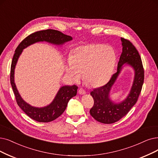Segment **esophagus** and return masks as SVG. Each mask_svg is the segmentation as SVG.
I'll return each mask as SVG.
<instances>
[{
    "label": "esophagus",
    "instance_id": "34e87169",
    "mask_svg": "<svg viewBox=\"0 0 158 158\" xmlns=\"http://www.w3.org/2000/svg\"><path fill=\"white\" fill-rule=\"evenodd\" d=\"M78 93L80 94H85L86 93V92L84 89H82V88H80V89L78 90Z\"/></svg>",
    "mask_w": 158,
    "mask_h": 158
}]
</instances>
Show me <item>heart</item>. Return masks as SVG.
I'll return each mask as SVG.
<instances>
[{
    "mask_svg": "<svg viewBox=\"0 0 158 158\" xmlns=\"http://www.w3.org/2000/svg\"><path fill=\"white\" fill-rule=\"evenodd\" d=\"M116 62L114 50L100 44H89L74 49L65 71L74 81L83 76L87 84L93 87L104 85L110 79Z\"/></svg>",
    "mask_w": 158,
    "mask_h": 158,
    "instance_id": "obj_1",
    "label": "heart"
}]
</instances>
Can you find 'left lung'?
I'll return each instance as SVG.
<instances>
[{
	"label": "left lung",
	"instance_id": "1",
	"mask_svg": "<svg viewBox=\"0 0 158 158\" xmlns=\"http://www.w3.org/2000/svg\"><path fill=\"white\" fill-rule=\"evenodd\" d=\"M121 40L123 52L118 63L117 73L113 74L106 85L94 89L90 93L94 100L90 114L96 121L104 124L114 123L127 114L135 104L144 82V69L139 54L130 41L122 37ZM125 65H130L134 69V81L127 98L117 103L110 100V91Z\"/></svg>",
	"mask_w": 158,
	"mask_h": 158
}]
</instances>
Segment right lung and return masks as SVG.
<instances>
[{
	"label": "right lung",
	"instance_id": "right-lung-1",
	"mask_svg": "<svg viewBox=\"0 0 158 158\" xmlns=\"http://www.w3.org/2000/svg\"><path fill=\"white\" fill-rule=\"evenodd\" d=\"M73 40V37L56 30L48 29L38 31L29 35L23 40L17 47L12 59L10 71V82L15 96L18 106L26 114L40 123H48L59 117L65 110L69 101L77 95L78 87L64 85L60 88L52 102L47 106L37 108L30 105L22 98L15 85L14 80L15 69L18 59L23 49L37 42H48L55 45H62L66 42Z\"/></svg>",
	"mask_w": 158,
	"mask_h": 158
}]
</instances>
